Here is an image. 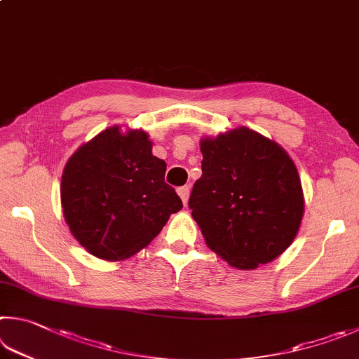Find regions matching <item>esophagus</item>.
Segmentation results:
<instances>
[{"instance_id":"esophagus-1","label":"esophagus","mask_w":359,"mask_h":359,"mask_svg":"<svg viewBox=\"0 0 359 359\" xmlns=\"http://www.w3.org/2000/svg\"><path fill=\"white\" fill-rule=\"evenodd\" d=\"M177 193H179L182 202H184V205H187L188 196H190V187H187V185L185 187H180V188H177Z\"/></svg>"}]
</instances>
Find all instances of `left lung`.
<instances>
[{
	"mask_svg": "<svg viewBox=\"0 0 359 359\" xmlns=\"http://www.w3.org/2000/svg\"><path fill=\"white\" fill-rule=\"evenodd\" d=\"M199 146L202 175L188 205L207 246L240 270L281 256L304 213L302 180L289 154L248 127L204 136Z\"/></svg>",
	"mask_w": 359,
	"mask_h": 359,
	"instance_id": "obj_1",
	"label": "left lung"
}]
</instances>
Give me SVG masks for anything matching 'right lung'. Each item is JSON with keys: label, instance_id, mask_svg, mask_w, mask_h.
I'll use <instances>...</instances> for the list:
<instances>
[{"label": "right lung", "instance_id": "right-lung-1", "mask_svg": "<svg viewBox=\"0 0 359 359\" xmlns=\"http://www.w3.org/2000/svg\"><path fill=\"white\" fill-rule=\"evenodd\" d=\"M166 163L149 135L108 127L76 149L64 168L61 205L72 236L93 256L117 262L158 236L182 201L165 182Z\"/></svg>", "mask_w": 359, "mask_h": 359}]
</instances>
